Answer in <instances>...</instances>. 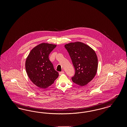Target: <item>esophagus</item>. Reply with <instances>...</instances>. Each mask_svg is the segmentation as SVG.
<instances>
[{"label": "esophagus", "instance_id": "esophagus-1", "mask_svg": "<svg viewBox=\"0 0 127 127\" xmlns=\"http://www.w3.org/2000/svg\"><path fill=\"white\" fill-rule=\"evenodd\" d=\"M64 74V71H63L59 72V75H62V74Z\"/></svg>", "mask_w": 127, "mask_h": 127}]
</instances>
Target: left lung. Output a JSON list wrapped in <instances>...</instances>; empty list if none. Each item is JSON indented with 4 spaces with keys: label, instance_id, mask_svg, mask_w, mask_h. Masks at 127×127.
I'll use <instances>...</instances> for the list:
<instances>
[{
    "label": "left lung",
    "instance_id": "obj_1",
    "mask_svg": "<svg viewBox=\"0 0 127 127\" xmlns=\"http://www.w3.org/2000/svg\"><path fill=\"white\" fill-rule=\"evenodd\" d=\"M65 47L75 69L73 82L80 86L88 84L97 73L98 60L95 51L88 45L79 41L66 44Z\"/></svg>",
    "mask_w": 127,
    "mask_h": 127
}]
</instances>
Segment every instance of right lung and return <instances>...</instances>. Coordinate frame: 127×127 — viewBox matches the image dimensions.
<instances>
[{
  "label": "right lung",
  "instance_id": "add662e5",
  "mask_svg": "<svg viewBox=\"0 0 127 127\" xmlns=\"http://www.w3.org/2000/svg\"><path fill=\"white\" fill-rule=\"evenodd\" d=\"M56 45L42 43L31 49L28 56L25 67L27 75L33 84L38 88L46 89L59 77L48 56Z\"/></svg>",
  "mask_w": 127,
  "mask_h": 127
}]
</instances>
